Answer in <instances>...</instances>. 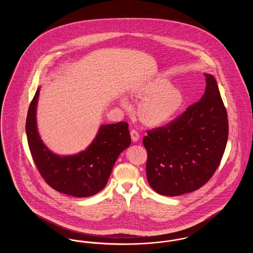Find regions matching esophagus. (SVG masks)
<instances>
[{"instance_id":"esophagus-1","label":"esophagus","mask_w":253,"mask_h":253,"mask_svg":"<svg viewBox=\"0 0 253 253\" xmlns=\"http://www.w3.org/2000/svg\"><path fill=\"white\" fill-rule=\"evenodd\" d=\"M130 133H131V138H132V142H136L139 139V134L135 130H132Z\"/></svg>"}]
</instances>
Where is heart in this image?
I'll use <instances>...</instances> for the list:
<instances>
[{
  "label": "heart",
  "instance_id": "heart-1",
  "mask_svg": "<svg viewBox=\"0 0 253 253\" xmlns=\"http://www.w3.org/2000/svg\"><path fill=\"white\" fill-rule=\"evenodd\" d=\"M133 99H140L135 108V116L145 127L159 128L173 121L185 105L186 97L180 88L170 84L163 76L135 85L129 92ZM121 106L127 107L125 99H120Z\"/></svg>",
  "mask_w": 253,
  "mask_h": 253
}]
</instances>
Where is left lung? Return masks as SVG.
Returning a JSON list of instances; mask_svg holds the SVG:
<instances>
[{
	"label": "left lung",
	"mask_w": 253,
	"mask_h": 253,
	"mask_svg": "<svg viewBox=\"0 0 253 253\" xmlns=\"http://www.w3.org/2000/svg\"><path fill=\"white\" fill-rule=\"evenodd\" d=\"M204 75L207 85L200 100L143 137L147 179L161 195L198 190L213 175L224 155L229 135L227 110L215 78Z\"/></svg>",
	"instance_id": "left-lung-1"
}]
</instances>
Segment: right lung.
<instances>
[{"label":"right lung","mask_w":253,"mask_h":253,"mask_svg":"<svg viewBox=\"0 0 253 253\" xmlns=\"http://www.w3.org/2000/svg\"><path fill=\"white\" fill-rule=\"evenodd\" d=\"M37 89L27 112L25 131L28 146L42 176L50 187L75 197L99 193L107 184L113 167L121 153L131 144L128 123L101 125L96 137L84 151L73 156H59L42 140L37 128Z\"/></svg>","instance_id":"1"}]
</instances>
